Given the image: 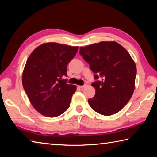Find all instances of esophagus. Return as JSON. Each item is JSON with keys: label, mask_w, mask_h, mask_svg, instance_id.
I'll return each mask as SVG.
<instances>
[{"label": "esophagus", "mask_w": 157, "mask_h": 157, "mask_svg": "<svg viewBox=\"0 0 157 157\" xmlns=\"http://www.w3.org/2000/svg\"><path fill=\"white\" fill-rule=\"evenodd\" d=\"M86 84H84V85H82V86H78V87L79 88H80V89H84V87H86Z\"/></svg>", "instance_id": "obj_1"}]
</instances>
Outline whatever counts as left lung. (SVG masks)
<instances>
[{"label": "left lung", "instance_id": "obj_1", "mask_svg": "<svg viewBox=\"0 0 157 157\" xmlns=\"http://www.w3.org/2000/svg\"><path fill=\"white\" fill-rule=\"evenodd\" d=\"M79 54L95 73L94 98L88 100L97 113H118L132 98L136 66L125 48L114 41H102L79 48ZM100 78V80L98 79Z\"/></svg>", "mask_w": 157, "mask_h": 157}]
</instances>
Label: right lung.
Segmentation results:
<instances>
[{
    "mask_svg": "<svg viewBox=\"0 0 157 157\" xmlns=\"http://www.w3.org/2000/svg\"><path fill=\"white\" fill-rule=\"evenodd\" d=\"M78 47L57 43H46L37 47L26 62L22 83L34 108L43 116L54 118L70 106L76 91L68 84V63L75 57Z\"/></svg>",
    "mask_w": 157,
    "mask_h": 157,
    "instance_id": "add662e5",
    "label": "right lung"
}]
</instances>
